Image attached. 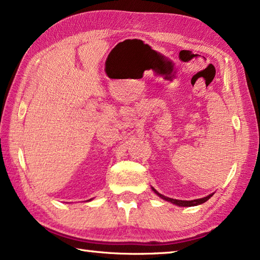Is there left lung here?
I'll return each instance as SVG.
<instances>
[{
    "mask_svg": "<svg viewBox=\"0 0 260 260\" xmlns=\"http://www.w3.org/2000/svg\"><path fill=\"white\" fill-rule=\"evenodd\" d=\"M152 190L155 191L158 196L160 197V199L165 200L167 202H171V203H173L175 205H179V206H195V205H200V204H203L204 202L208 201L211 196H212V193L206 197H203V199H199V200H192V201H181V200H174V199H170V197H166L164 195H161V193L158 192L156 189L152 188Z\"/></svg>",
    "mask_w": 260,
    "mask_h": 260,
    "instance_id": "8db88e82",
    "label": "left lung"
}]
</instances>
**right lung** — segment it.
Segmentation results:
<instances>
[{
  "instance_id": "obj_1",
  "label": "right lung",
  "mask_w": 260,
  "mask_h": 260,
  "mask_svg": "<svg viewBox=\"0 0 260 260\" xmlns=\"http://www.w3.org/2000/svg\"><path fill=\"white\" fill-rule=\"evenodd\" d=\"M89 201H91V200H89Z\"/></svg>"
}]
</instances>
